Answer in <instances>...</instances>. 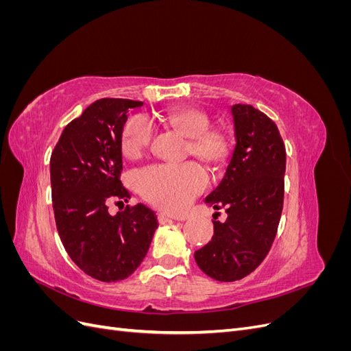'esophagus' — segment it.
Returning a JSON list of instances; mask_svg holds the SVG:
<instances>
[{"label": "esophagus", "instance_id": "esophagus-1", "mask_svg": "<svg viewBox=\"0 0 351 351\" xmlns=\"http://www.w3.org/2000/svg\"><path fill=\"white\" fill-rule=\"evenodd\" d=\"M158 221H159V224H169V222H174V221H177V219L169 218V217L165 215V214H159V215H158Z\"/></svg>", "mask_w": 351, "mask_h": 351}]
</instances>
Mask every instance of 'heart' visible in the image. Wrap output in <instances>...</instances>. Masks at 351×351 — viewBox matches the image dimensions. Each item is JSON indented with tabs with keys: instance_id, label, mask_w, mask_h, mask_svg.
<instances>
[{
	"instance_id": "1",
	"label": "heart",
	"mask_w": 351,
	"mask_h": 351,
	"mask_svg": "<svg viewBox=\"0 0 351 351\" xmlns=\"http://www.w3.org/2000/svg\"><path fill=\"white\" fill-rule=\"evenodd\" d=\"M168 129L187 139L186 152L217 168L226 162L230 141L224 132L209 129L206 112L192 107H173L159 115ZM154 129L143 115H133L127 120L121 134L124 156L134 159L149 147ZM208 184L205 169L196 162L182 165H154L136 176V186L141 195L156 208L169 214L184 212L192 200Z\"/></svg>"
}]
</instances>
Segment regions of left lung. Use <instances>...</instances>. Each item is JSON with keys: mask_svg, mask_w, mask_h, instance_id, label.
I'll use <instances>...</instances> for the list:
<instances>
[{"mask_svg": "<svg viewBox=\"0 0 351 351\" xmlns=\"http://www.w3.org/2000/svg\"><path fill=\"white\" fill-rule=\"evenodd\" d=\"M231 115L234 151L221 183L205 199L214 209L224 208L227 219L214 221L212 240L195 252L197 267L222 282L241 280L259 267L284 204L285 146L277 124L252 105H232Z\"/></svg>", "mask_w": 351, "mask_h": 351, "instance_id": "1", "label": "left lung"}]
</instances>
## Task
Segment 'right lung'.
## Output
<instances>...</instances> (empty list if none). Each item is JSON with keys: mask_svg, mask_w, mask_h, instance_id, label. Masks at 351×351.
<instances>
[{"mask_svg": "<svg viewBox=\"0 0 351 351\" xmlns=\"http://www.w3.org/2000/svg\"><path fill=\"white\" fill-rule=\"evenodd\" d=\"M143 102L95 101L62 130L51 155L56 224L71 261L89 277L117 282L139 268L149 250L158 219L137 204L111 215L108 206L129 202L121 182V134L127 111Z\"/></svg>", "mask_w": 351, "mask_h": 351, "instance_id": "right-lung-1", "label": "right lung"}]
</instances>
